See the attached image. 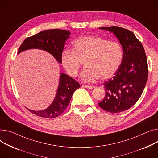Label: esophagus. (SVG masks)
Listing matches in <instances>:
<instances>
[{"label": "esophagus", "instance_id": "esophagus-1", "mask_svg": "<svg viewBox=\"0 0 158 158\" xmlns=\"http://www.w3.org/2000/svg\"><path fill=\"white\" fill-rule=\"evenodd\" d=\"M83 87L87 88V89H94V87L92 86V85H83Z\"/></svg>", "mask_w": 158, "mask_h": 158}]
</instances>
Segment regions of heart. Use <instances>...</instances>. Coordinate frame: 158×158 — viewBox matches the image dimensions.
<instances>
[{
	"instance_id": "obj_1",
	"label": "heart",
	"mask_w": 158,
	"mask_h": 158,
	"mask_svg": "<svg viewBox=\"0 0 158 158\" xmlns=\"http://www.w3.org/2000/svg\"><path fill=\"white\" fill-rule=\"evenodd\" d=\"M123 58V50L115 41L96 35L81 37L73 43L72 50L63 52L62 64L69 75L77 76L85 62L86 67L81 73V78L91 82L100 78L112 77L119 68Z\"/></svg>"
}]
</instances>
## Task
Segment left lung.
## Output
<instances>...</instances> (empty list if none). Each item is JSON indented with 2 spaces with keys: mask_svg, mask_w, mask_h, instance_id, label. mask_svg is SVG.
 <instances>
[{
  "mask_svg": "<svg viewBox=\"0 0 158 158\" xmlns=\"http://www.w3.org/2000/svg\"><path fill=\"white\" fill-rule=\"evenodd\" d=\"M99 29L113 32L123 49L119 68L103 83L106 96L99 105L108 112H121L131 108L143 91L148 77L146 54L141 42L131 31L117 26Z\"/></svg>",
  "mask_w": 158,
  "mask_h": 158,
  "instance_id": "left-lung-1",
  "label": "left lung"
}]
</instances>
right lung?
<instances>
[{
    "mask_svg": "<svg viewBox=\"0 0 158 158\" xmlns=\"http://www.w3.org/2000/svg\"><path fill=\"white\" fill-rule=\"evenodd\" d=\"M71 32L60 29L46 30L26 38L18 49V54L29 49H41L48 52L59 63H62L61 57L65 41L69 38ZM80 87L79 83L73 78L61 73L56 96L52 103L41 111L28 110L33 114L46 118H53L63 113L68 106L73 94Z\"/></svg>",
    "mask_w": 158,
    "mask_h": 158,
    "instance_id": "right-lung-1",
    "label": "right lung"
}]
</instances>
